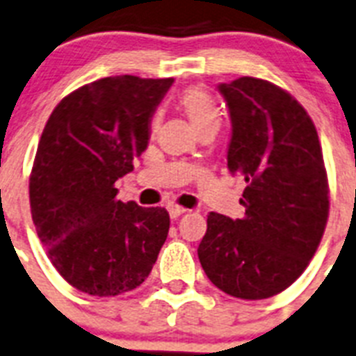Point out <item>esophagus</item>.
Wrapping results in <instances>:
<instances>
[{
	"mask_svg": "<svg viewBox=\"0 0 356 356\" xmlns=\"http://www.w3.org/2000/svg\"><path fill=\"white\" fill-rule=\"evenodd\" d=\"M168 213L172 219H179L181 215L186 213V208H183V206H179V204H170L168 206Z\"/></svg>",
	"mask_w": 356,
	"mask_h": 356,
	"instance_id": "1",
	"label": "esophagus"
}]
</instances>
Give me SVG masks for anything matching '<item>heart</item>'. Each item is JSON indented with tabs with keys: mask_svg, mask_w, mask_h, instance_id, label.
Instances as JSON below:
<instances>
[{
	"mask_svg": "<svg viewBox=\"0 0 356 356\" xmlns=\"http://www.w3.org/2000/svg\"><path fill=\"white\" fill-rule=\"evenodd\" d=\"M179 104L188 115V119L192 121L197 132L201 130H219L220 127V110L217 103L213 101L210 94L199 86H192L181 94L179 97Z\"/></svg>",
	"mask_w": 356,
	"mask_h": 356,
	"instance_id": "heart-1",
	"label": "heart"
}]
</instances>
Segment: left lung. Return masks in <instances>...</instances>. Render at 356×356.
Masks as SVG:
<instances>
[{
    "mask_svg": "<svg viewBox=\"0 0 356 356\" xmlns=\"http://www.w3.org/2000/svg\"><path fill=\"white\" fill-rule=\"evenodd\" d=\"M232 118L228 170L246 181L243 219L211 211L199 261L220 291L261 300L304 273L324 235L330 186L312 118L293 95L257 77L219 85Z\"/></svg>",
    "mask_w": 356,
    "mask_h": 356,
    "instance_id": "left-lung-1",
    "label": "left lung"
}]
</instances>
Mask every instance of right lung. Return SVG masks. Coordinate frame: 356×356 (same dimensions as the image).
Returning a JSON list of instances; mask_svg holds the SVG:
<instances>
[{"instance_id": "obj_1", "label": "right lung", "mask_w": 356, "mask_h": 356, "mask_svg": "<svg viewBox=\"0 0 356 356\" xmlns=\"http://www.w3.org/2000/svg\"><path fill=\"white\" fill-rule=\"evenodd\" d=\"M172 83L103 77L63 97L44 124L29 183L32 220L54 268L83 293L141 286L168 237V211L118 201L115 181L146 150Z\"/></svg>"}]
</instances>
